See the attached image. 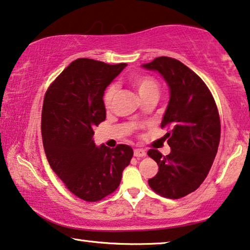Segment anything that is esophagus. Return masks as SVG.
<instances>
[{"label":"esophagus","mask_w":250,"mask_h":250,"mask_svg":"<svg viewBox=\"0 0 250 250\" xmlns=\"http://www.w3.org/2000/svg\"><path fill=\"white\" fill-rule=\"evenodd\" d=\"M133 155H135V157L137 158H143V157H146V151L144 150V149H139L137 148L133 150Z\"/></svg>","instance_id":"esophagus-1"}]
</instances>
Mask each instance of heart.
<instances>
[{"mask_svg":"<svg viewBox=\"0 0 250 250\" xmlns=\"http://www.w3.org/2000/svg\"><path fill=\"white\" fill-rule=\"evenodd\" d=\"M131 83L136 87L140 98H144V96L149 94H158L159 85L157 81L150 76L135 75L131 77ZM115 92H117V88H115L114 85H111L104 93V105L106 107H111V105H112Z\"/></svg>","mask_w":250,"mask_h":250,"instance_id":"heart-1","label":"heart"}]
</instances>
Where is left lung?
I'll list each match as a JSON object with an SVG mask.
<instances>
[{
	"instance_id": "1",
	"label": "left lung",
	"mask_w": 250,
	"mask_h": 250,
	"mask_svg": "<svg viewBox=\"0 0 250 250\" xmlns=\"http://www.w3.org/2000/svg\"><path fill=\"white\" fill-rule=\"evenodd\" d=\"M143 67L161 74L170 95L161 126L169 129L164 138L172 150L148 151L158 165L148 184L159 195L180 199L203 183L213 164L221 132L217 104L206 83L177 59L163 56Z\"/></svg>"
}]
</instances>
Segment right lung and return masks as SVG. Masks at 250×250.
<instances>
[{"label": "right lung", "instance_id": "obj_1", "mask_svg": "<svg viewBox=\"0 0 250 250\" xmlns=\"http://www.w3.org/2000/svg\"><path fill=\"white\" fill-rule=\"evenodd\" d=\"M126 64L109 65L78 58L47 89L42 113V135L49 165L73 194L96 202L120 185L131 161L128 145L96 147L94 128L105 120V88Z\"/></svg>", "mask_w": 250, "mask_h": 250}]
</instances>
